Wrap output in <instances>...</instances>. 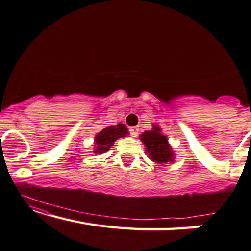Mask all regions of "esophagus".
<instances>
[{"label": "esophagus", "instance_id": "1", "mask_svg": "<svg viewBox=\"0 0 251 251\" xmlns=\"http://www.w3.org/2000/svg\"><path fill=\"white\" fill-rule=\"evenodd\" d=\"M129 133H130V135H132L133 137H137V135H138V127L137 126L130 127Z\"/></svg>", "mask_w": 251, "mask_h": 251}]
</instances>
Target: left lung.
I'll return each mask as SVG.
<instances>
[{
  "label": "left lung",
  "mask_w": 251,
  "mask_h": 251,
  "mask_svg": "<svg viewBox=\"0 0 251 251\" xmlns=\"http://www.w3.org/2000/svg\"><path fill=\"white\" fill-rule=\"evenodd\" d=\"M140 140L145 145V151L152 161L156 163L174 162L175 154L170 144L168 143L167 136L161 133L159 126L153 125L152 130H145L141 134Z\"/></svg>",
  "instance_id": "1"
}]
</instances>
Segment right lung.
<instances>
[{
  "label": "right lung",
  "instance_id": "1",
  "mask_svg": "<svg viewBox=\"0 0 251 251\" xmlns=\"http://www.w3.org/2000/svg\"><path fill=\"white\" fill-rule=\"evenodd\" d=\"M128 134V129L124 124H117L116 126H108L98 133L95 137V150L96 154H102L107 152L115 141L119 137H125Z\"/></svg>",
  "mask_w": 251,
  "mask_h": 251
}]
</instances>
